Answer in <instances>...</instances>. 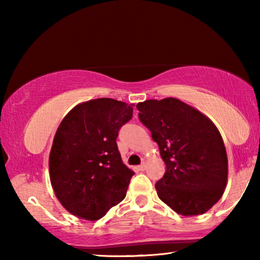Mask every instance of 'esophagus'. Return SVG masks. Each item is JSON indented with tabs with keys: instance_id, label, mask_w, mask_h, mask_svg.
Masks as SVG:
<instances>
[{
	"instance_id": "obj_1",
	"label": "esophagus",
	"mask_w": 260,
	"mask_h": 260,
	"mask_svg": "<svg viewBox=\"0 0 260 260\" xmlns=\"http://www.w3.org/2000/svg\"><path fill=\"white\" fill-rule=\"evenodd\" d=\"M146 169H147V164H146V162H142V164H141V165L139 166V170H140V171H146Z\"/></svg>"
}]
</instances>
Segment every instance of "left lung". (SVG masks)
Returning <instances> with one entry per match:
<instances>
[{"mask_svg": "<svg viewBox=\"0 0 260 260\" xmlns=\"http://www.w3.org/2000/svg\"><path fill=\"white\" fill-rule=\"evenodd\" d=\"M139 119L157 142L166 172L158 197L182 215H199L221 199L228 177L225 144L199 110L173 98L138 103Z\"/></svg>", "mask_w": 260, "mask_h": 260, "instance_id": "left-lung-1", "label": "left lung"}]
</instances>
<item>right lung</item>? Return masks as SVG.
Returning <instances> with one entry per match:
<instances>
[{"instance_id":"obj_1","label":"right lung","mask_w":260,"mask_h":260,"mask_svg":"<svg viewBox=\"0 0 260 260\" xmlns=\"http://www.w3.org/2000/svg\"><path fill=\"white\" fill-rule=\"evenodd\" d=\"M133 117V104L113 99L80 103L57 128L49 155L52 189L70 213L99 220L125 199L134 172L121 160L118 132Z\"/></svg>"}]
</instances>
